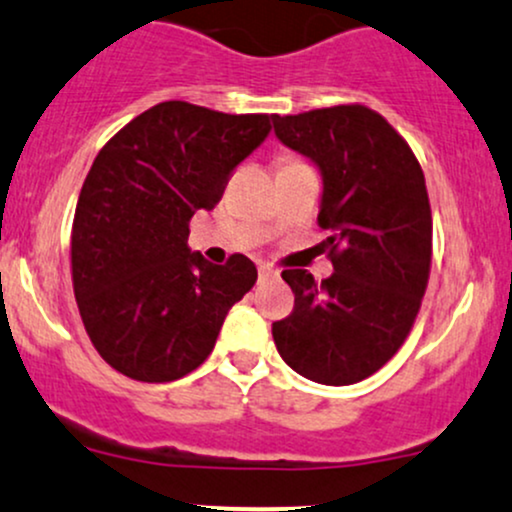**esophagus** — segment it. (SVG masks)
Returning a JSON list of instances; mask_svg holds the SVG:
<instances>
[{
    "mask_svg": "<svg viewBox=\"0 0 512 512\" xmlns=\"http://www.w3.org/2000/svg\"><path fill=\"white\" fill-rule=\"evenodd\" d=\"M275 275H278V271H275L273 266H261V268H258V278H261V280H271V278H275Z\"/></svg>",
    "mask_w": 512,
    "mask_h": 512,
    "instance_id": "esophagus-1",
    "label": "esophagus"
}]
</instances>
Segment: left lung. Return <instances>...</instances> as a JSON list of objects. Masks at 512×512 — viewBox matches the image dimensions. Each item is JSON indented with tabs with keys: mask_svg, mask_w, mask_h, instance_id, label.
<instances>
[{
	"mask_svg": "<svg viewBox=\"0 0 512 512\" xmlns=\"http://www.w3.org/2000/svg\"><path fill=\"white\" fill-rule=\"evenodd\" d=\"M273 128L319 169L333 263L321 285L283 271L295 309L273 324L275 348L307 380L355 384L401 348L421 309L433 251L426 179L404 137L365 106L273 116Z\"/></svg>",
	"mask_w": 512,
	"mask_h": 512,
	"instance_id": "obj_1",
	"label": "left lung"
}]
</instances>
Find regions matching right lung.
Wrapping results in <instances>:
<instances>
[{
	"instance_id": "obj_1",
	"label": "right lung",
	"mask_w": 512,
	"mask_h": 512,
	"mask_svg": "<svg viewBox=\"0 0 512 512\" xmlns=\"http://www.w3.org/2000/svg\"><path fill=\"white\" fill-rule=\"evenodd\" d=\"M273 116H229L164 101L132 118L91 164L72 225V283L91 343L137 382L203 365L256 266L188 246V222L271 132Z\"/></svg>"
}]
</instances>
